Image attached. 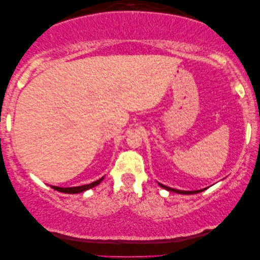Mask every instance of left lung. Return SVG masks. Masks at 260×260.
I'll list each match as a JSON object with an SVG mask.
<instances>
[{"mask_svg":"<svg viewBox=\"0 0 260 260\" xmlns=\"http://www.w3.org/2000/svg\"><path fill=\"white\" fill-rule=\"evenodd\" d=\"M159 186L162 188H165V189L169 190V191H173V193H179V194H197V193H200V191L205 190V189H200V190H179V189H174V188H170V187H167L165 184L162 183H158Z\"/></svg>","mask_w":260,"mask_h":260,"instance_id":"1","label":"left lung"}]
</instances>
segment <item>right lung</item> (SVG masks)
<instances>
[{
    "instance_id": "right-lung-1",
    "label": "right lung",
    "mask_w": 260,
    "mask_h": 260,
    "mask_svg": "<svg viewBox=\"0 0 260 260\" xmlns=\"http://www.w3.org/2000/svg\"><path fill=\"white\" fill-rule=\"evenodd\" d=\"M103 179L104 177H102V179H99L97 181H94V182L92 183H88V184H84V186H79V187H67V188H63V187H56V186H51L53 189L58 190V191H61V193H66V194H78V193H83V191L90 189V188H93L95 186H98L99 183L102 182Z\"/></svg>"
}]
</instances>
